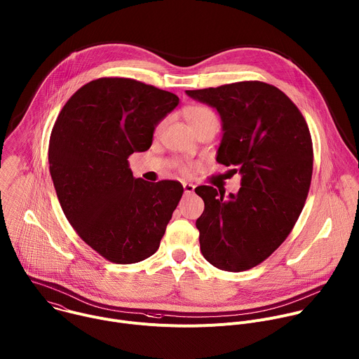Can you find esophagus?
I'll return each mask as SVG.
<instances>
[{"label": "esophagus", "mask_w": 359, "mask_h": 359, "mask_svg": "<svg viewBox=\"0 0 359 359\" xmlns=\"http://www.w3.org/2000/svg\"><path fill=\"white\" fill-rule=\"evenodd\" d=\"M194 184L193 183H187V182H184L183 183V189H184V194H191L193 191H194Z\"/></svg>", "instance_id": "34e87169"}]
</instances>
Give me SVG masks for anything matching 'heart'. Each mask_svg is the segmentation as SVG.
Returning a JSON list of instances; mask_svg holds the SVG:
<instances>
[{"label": "heart", "instance_id": "1", "mask_svg": "<svg viewBox=\"0 0 359 359\" xmlns=\"http://www.w3.org/2000/svg\"><path fill=\"white\" fill-rule=\"evenodd\" d=\"M183 115L186 118V121L189 123V126L193 128L194 133H197L198 130H201L203 127L217 123V116L212 112V109H210L205 105H187L183 108ZM162 128V124H159L155 130V134H158ZM180 169L183 172L187 170L186 165H180Z\"/></svg>", "mask_w": 359, "mask_h": 359}]
</instances>
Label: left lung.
I'll use <instances>...</instances> for the list:
<instances>
[{
  "label": "left lung",
  "mask_w": 359,
  "mask_h": 359,
  "mask_svg": "<svg viewBox=\"0 0 359 359\" xmlns=\"http://www.w3.org/2000/svg\"><path fill=\"white\" fill-rule=\"evenodd\" d=\"M214 107L222 121L217 162L241 173V189L226 198L212 186L197 218L200 250L215 268L243 272L269 258L293 229L309 194L313 142L294 102L264 81L186 90Z\"/></svg>",
  "instance_id": "1"
}]
</instances>
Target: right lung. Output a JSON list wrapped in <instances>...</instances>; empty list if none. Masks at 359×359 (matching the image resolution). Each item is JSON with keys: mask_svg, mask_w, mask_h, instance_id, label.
I'll return each instance as SVG.
<instances>
[{"mask_svg": "<svg viewBox=\"0 0 359 359\" xmlns=\"http://www.w3.org/2000/svg\"><path fill=\"white\" fill-rule=\"evenodd\" d=\"M173 93L126 77L80 87L49 141V170L62 210L81 240L109 262L154 255L183 194L175 180L135 179L128 158L148 151L155 127L177 107Z\"/></svg>", "mask_w": 359, "mask_h": 359, "instance_id": "1", "label": "right lung"}]
</instances>
